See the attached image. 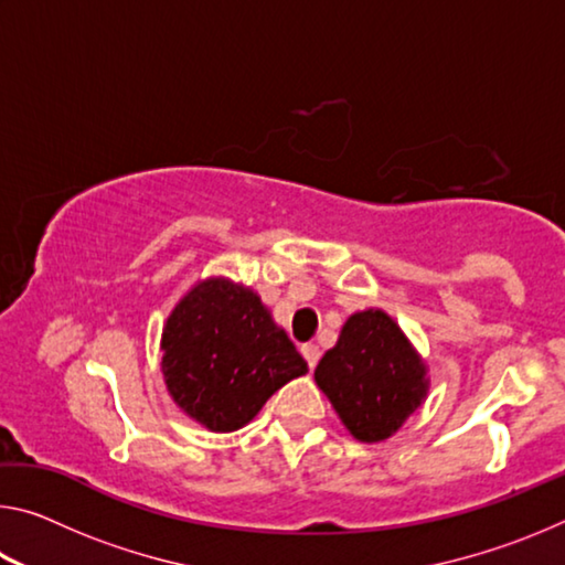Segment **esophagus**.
Masks as SVG:
<instances>
[{"instance_id":"esophagus-1","label":"esophagus","mask_w":565,"mask_h":565,"mask_svg":"<svg viewBox=\"0 0 565 565\" xmlns=\"http://www.w3.org/2000/svg\"><path fill=\"white\" fill-rule=\"evenodd\" d=\"M301 353H303L306 363H309V369L317 366V363H319V356H321V351H319L317 343H303V347H301Z\"/></svg>"}]
</instances>
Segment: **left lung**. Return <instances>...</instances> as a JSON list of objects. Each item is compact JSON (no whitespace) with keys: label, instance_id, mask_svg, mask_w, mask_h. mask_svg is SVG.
<instances>
[{"label":"left lung","instance_id":"8db88e82","mask_svg":"<svg viewBox=\"0 0 565 565\" xmlns=\"http://www.w3.org/2000/svg\"><path fill=\"white\" fill-rule=\"evenodd\" d=\"M313 379L341 424L363 444L394 436L428 394L426 363L381 309L351 313Z\"/></svg>","mask_w":565,"mask_h":565}]
</instances>
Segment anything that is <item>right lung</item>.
Returning <instances> with one entry per match:
<instances>
[{"label": "right lung", "mask_w": 565, "mask_h": 565, "mask_svg": "<svg viewBox=\"0 0 565 565\" xmlns=\"http://www.w3.org/2000/svg\"><path fill=\"white\" fill-rule=\"evenodd\" d=\"M309 366L259 296L224 276L191 286L161 333L169 396L209 431L246 426Z\"/></svg>", "instance_id": "right-lung-1"}]
</instances>
